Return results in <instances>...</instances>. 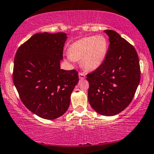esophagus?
Wrapping results in <instances>:
<instances>
[{"mask_svg": "<svg viewBox=\"0 0 154 154\" xmlns=\"http://www.w3.org/2000/svg\"><path fill=\"white\" fill-rule=\"evenodd\" d=\"M85 77H86V75H85V74H84V73H83V72H79V78L80 79H85Z\"/></svg>", "mask_w": 154, "mask_h": 154, "instance_id": "esophagus-1", "label": "esophagus"}]
</instances>
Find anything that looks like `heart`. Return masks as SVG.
<instances>
[{
	"mask_svg": "<svg viewBox=\"0 0 154 154\" xmlns=\"http://www.w3.org/2000/svg\"><path fill=\"white\" fill-rule=\"evenodd\" d=\"M108 50V42L103 35L83 38L70 45L68 59L71 61L81 60L84 70L94 71L103 64Z\"/></svg>",
	"mask_w": 154,
	"mask_h": 154,
	"instance_id": "heart-1",
	"label": "heart"
}]
</instances>
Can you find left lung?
Wrapping results in <instances>:
<instances>
[{
  "label": "left lung",
  "instance_id": "8db88e82",
  "mask_svg": "<svg viewBox=\"0 0 154 154\" xmlns=\"http://www.w3.org/2000/svg\"><path fill=\"white\" fill-rule=\"evenodd\" d=\"M104 32L109 41L105 59L86 79L91 107L110 116L121 113L131 103L140 84V67L137 51L129 42L112 30Z\"/></svg>",
  "mask_w": 154,
  "mask_h": 154
}]
</instances>
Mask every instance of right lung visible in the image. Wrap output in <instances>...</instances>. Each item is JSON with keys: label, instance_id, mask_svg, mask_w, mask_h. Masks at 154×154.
I'll return each instance as SVG.
<instances>
[{"label": "right lung", "instance_id": "add662e5", "mask_svg": "<svg viewBox=\"0 0 154 154\" xmlns=\"http://www.w3.org/2000/svg\"><path fill=\"white\" fill-rule=\"evenodd\" d=\"M66 33H39L21 45L14 57L13 82L31 112L53 120L68 110L79 81L76 70L60 69Z\"/></svg>", "mask_w": 154, "mask_h": 154}]
</instances>
